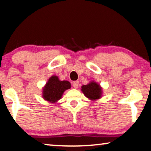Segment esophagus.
I'll return each instance as SVG.
<instances>
[{
    "label": "esophagus",
    "instance_id": "1",
    "mask_svg": "<svg viewBox=\"0 0 151 151\" xmlns=\"http://www.w3.org/2000/svg\"><path fill=\"white\" fill-rule=\"evenodd\" d=\"M78 85H79V81H73V84H72L73 87L74 88H78Z\"/></svg>",
    "mask_w": 151,
    "mask_h": 151
}]
</instances>
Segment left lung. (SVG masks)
Here are the masks:
<instances>
[{
  "mask_svg": "<svg viewBox=\"0 0 151 151\" xmlns=\"http://www.w3.org/2000/svg\"><path fill=\"white\" fill-rule=\"evenodd\" d=\"M102 88L95 81H91L86 85L81 87V91L86 98L92 101L98 100L102 97Z\"/></svg>",
  "mask_w": 151,
  "mask_h": 151,
  "instance_id": "obj_1",
  "label": "left lung"
}]
</instances>
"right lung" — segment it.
<instances>
[{"instance_id": "right-lung-1", "label": "right lung", "mask_w": 151, "mask_h": 151, "mask_svg": "<svg viewBox=\"0 0 151 151\" xmlns=\"http://www.w3.org/2000/svg\"><path fill=\"white\" fill-rule=\"evenodd\" d=\"M70 88V81H61L58 76H52L49 78L43 88L42 96L45 100L54 104L60 100L65 90Z\"/></svg>"}]
</instances>
